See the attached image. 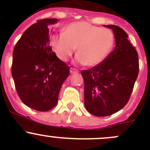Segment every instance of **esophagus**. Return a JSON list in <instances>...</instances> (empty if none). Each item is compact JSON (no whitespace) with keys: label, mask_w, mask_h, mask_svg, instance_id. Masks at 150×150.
Here are the masks:
<instances>
[{"label":"esophagus","mask_w":150,"mask_h":150,"mask_svg":"<svg viewBox=\"0 0 150 150\" xmlns=\"http://www.w3.org/2000/svg\"><path fill=\"white\" fill-rule=\"evenodd\" d=\"M69 72H70L71 74H73V73H78L79 72V70H78V69H75V68H70V69H69Z\"/></svg>","instance_id":"34e87169"}]
</instances>
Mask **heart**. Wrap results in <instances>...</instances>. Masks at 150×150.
I'll return each mask as SVG.
<instances>
[{
  "label": "heart",
  "instance_id": "1",
  "mask_svg": "<svg viewBox=\"0 0 150 150\" xmlns=\"http://www.w3.org/2000/svg\"><path fill=\"white\" fill-rule=\"evenodd\" d=\"M114 44V35L86 22L69 24L63 33L51 38V45L57 57L65 62L78 49L75 62L90 67L99 65L108 56Z\"/></svg>",
  "mask_w": 150,
  "mask_h": 150
}]
</instances>
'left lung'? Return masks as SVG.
Returning <instances> with one entry per match:
<instances>
[{"label": "left lung", "mask_w": 150, "mask_h": 150, "mask_svg": "<svg viewBox=\"0 0 150 150\" xmlns=\"http://www.w3.org/2000/svg\"><path fill=\"white\" fill-rule=\"evenodd\" d=\"M112 30L115 47L99 65L81 71L84 80V104L97 117L111 115L128 103L139 73L137 50L127 33L116 25Z\"/></svg>", "instance_id": "obj_1"}]
</instances>
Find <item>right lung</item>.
Segmentation results:
<instances>
[{
    "label": "right lung",
    "instance_id": "add662e5",
    "mask_svg": "<svg viewBox=\"0 0 150 150\" xmlns=\"http://www.w3.org/2000/svg\"><path fill=\"white\" fill-rule=\"evenodd\" d=\"M58 19H44L27 29L13 51L11 74L21 100L35 110L48 111L69 74L50 46V28Z\"/></svg>",
    "mask_w": 150,
    "mask_h": 150
}]
</instances>
